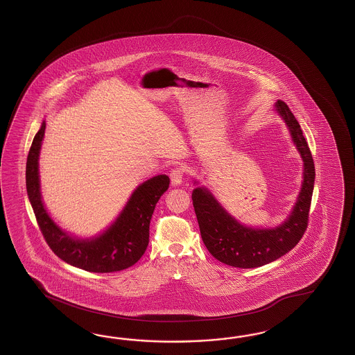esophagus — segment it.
<instances>
[{
	"label": "esophagus",
	"mask_w": 355,
	"mask_h": 355,
	"mask_svg": "<svg viewBox=\"0 0 355 355\" xmlns=\"http://www.w3.org/2000/svg\"><path fill=\"white\" fill-rule=\"evenodd\" d=\"M183 175H184V171L182 166H174L171 171V181H172L174 186L181 184L183 181Z\"/></svg>",
	"instance_id": "esophagus-1"
}]
</instances>
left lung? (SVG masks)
<instances>
[{
	"instance_id": "1",
	"label": "left lung",
	"mask_w": 355,
	"mask_h": 355,
	"mask_svg": "<svg viewBox=\"0 0 355 355\" xmlns=\"http://www.w3.org/2000/svg\"><path fill=\"white\" fill-rule=\"evenodd\" d=\"M276 109L291 130L304 162L301 193L289 218L273 229H254L241 225L207 189L196 187L191 196L205 248L217 260L236 268L261 267L281 258L301 241L309 225L315 181L311 150L289 107L279 100Z\"/></svg>"
}]
</instances>
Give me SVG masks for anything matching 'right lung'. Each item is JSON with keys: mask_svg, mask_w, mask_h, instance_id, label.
<instances>
[{"mask_svg": "<svg viewBox=\"0 0 355 355\" xmlns=\"http://www.w3.org/2000/svg\"><path fill=\"white\" fill-rule=\"evenodd\" d=\"M45 122L35 135L26 165V186L37 225L45 242L60 259L76 268L95 273H110L134 266L150 242V223L155 205L169 187V177L156 175L141 183L114 224L92 239H74L54 224L40 196L39 152Z\"/></svg>", "mask_w": 355, "mask_h": 355, "instance_id": "right-lung-1", "label": "right lung"}]
</instances>
